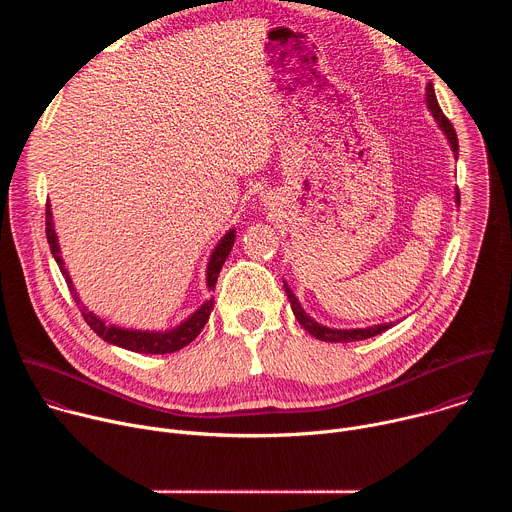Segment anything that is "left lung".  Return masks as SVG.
Instances as JSON below:
<instances>
[{"mask_svg":"<svg viewBox=\"0 0 512 512\" xmlns=\"http://www.w3.org/2000/svg\"><path fill=\"white\" fill-rule=\"evenodd\" d=\"M425 103H427V109L429 113L433 115L437 127H440L450 143V148L454 152V158H458V135H456V129L452 127L450 119L442 113L440 105H437V99H435V93H433V85L429 83L427 89H425ZM456 202L460 204V194L456 190ZM283 287H285V294H287V300H289V306H291V312H294L296 320L302 324V328L306 332H310L314 338L318 340H324V342H354V340H364V338H373L389 328L395 326V322H385V324H375V326H367V328H350V330H340V328H328V326H322L318 324L312 316H308L302 308V304L298 302L294 291L289 289V285L283 281Z\"/></svg>","mask_w":512,"mask_h":512,"instance_id":"obj_1","label":"left lung"}]
</instances>
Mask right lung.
<instances>
[{"label": "right lung", "mask_w": 512, "mask_h": 512, "mask_svg": "<svg viewBox=\"0 0 512 512\" xmlns=\"http://www.w3.org/2000/svg\"><path fill=\"white\" fill-rule=\"evenodd\" d=\"M46 239H48L52 257L56 259V263L68 283L72 298H75L77 304H81L75 283H72V279L64 267V261L60 257V245H58V237L54 231V223H52L50 204H46ZM233 245H235V229H231L221 241H218V245L214 247V251L208 259V265H206L208 289H214L218 273H221L223 263L227 261ZM212 306H214V298L206 300L196 312H192L184 322H180L176 328H170V330H131V328L107 324L105 320H101L99 316L89 312L87 306H81V314L85 316V320L93 328V332H97V336H101L105 342H109L113 346H119V348L131 350V352H141V354H170V352H176V350L188 346L200 334V330L208 322Z\"/></svg>", "instance_id": "right-lung-1"}]
</instances>
